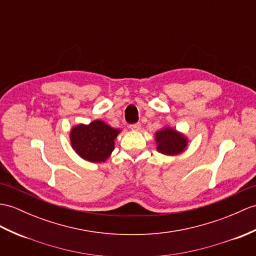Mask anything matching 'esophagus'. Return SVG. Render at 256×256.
<instances>
[{
  "label": "esophagus",
  "mask_w": 256,
  "mask_h": 256,
  "mask_svg": "<svg viewBox=\"0 0 256 256\" xmlns=\"http://www.w3.org/2000/svg\"><path fill=\"white\" fill-rule=\"evenodd\" d=\"M130 130H140V128H142V124L138 122V123H135V124H130Z\"/></svg>",
  "instance_id": "1"
}]
</instances>
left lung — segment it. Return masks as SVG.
<instances>
[{
	"instance_id": "left-lung-1",
	"label": "left lung",
	"mask_w": 256,
	"mask_h": 256,
	"mask_svg": "<svg viewBox=\"0 0 256 256\" xmlns=\"http://www.w3.org/2000/svg\"><path fill=\"white\" fill-rule=\"evenodd\" d=\"M155 142L158 152H162L166 156L180 155L186 150L188 145L186 136L170 126H166L157 130L155 134Z\"/></svg>"
}]
</instances>
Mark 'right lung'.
I'll return each mask as SVG.
<instances>
[{
    "instance_id": "1",
    "label": "right lung",
    "mask_w": 256,
    "mask_h": 256,
    "mask_svg": "<svg viewBox=\"0 0 256 256\" xmlns=\"http://www.w3.org/2000/svg\"><path fill=\"white\" fill-rule=\"evenodd\" d=\"M121 130L101 120L78 124L70 130L72 148L80 158L90 162H104L114 150V140Z\"/></svg>"
}]
</instances>
